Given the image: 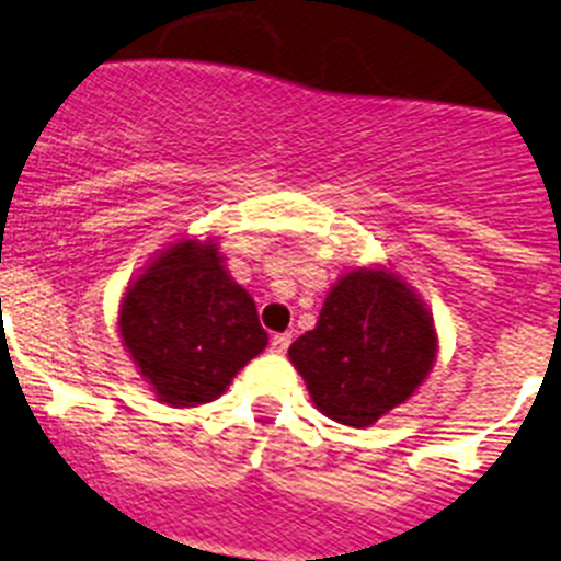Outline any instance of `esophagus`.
I'll return each instance as SVG.
<instances>
[{"mask_svg": "<svg viewBox=\"0 0 561 561\" xmlns=\"http://www.w3.org/2000/svg\"><path fill=\"white\" fill-rule=\"evenodd\" d=\"M287 348H290V334H274V337H271V352L285 354Z\"/></svg>", "mask_w": 561, "mask_h": 561, "instance_id": "obj_1", "label": "esophagus"}]
</instances>
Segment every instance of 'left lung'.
Instances as JSON below:
<instances>
[{
  "label": "left lung",
  "instance_id": "left-lung-1",
  "mask_svg": "<svg viewBox=\"0 0 561 561\" xmlns=\"http://www.w3.org/2000/svg\"><path fill=\"white\" fill-rule=\"evenodd\" d=\"M287 354L323 415L363 428L417 390L437 337L432 316L399 276L357 268L329 290L318 327Z\"/></svg>",
  "mask_w": 561,
  "mask_h": 561
}]
</instances>
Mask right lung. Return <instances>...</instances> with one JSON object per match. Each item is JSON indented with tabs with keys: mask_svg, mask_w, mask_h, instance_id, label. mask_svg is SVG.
I'll use <instances>...</instances> for the list:
<instances>
[{
	"mask_svg": "<svg viewBox=\"0 0 561 561\" xmlns=\"http://www.w3.org/2000/svg\"><path fill=\"white\" fill-rule=\"evenodd\" d=\"M221 263L216 243L180 240L122 301L118 332L129 357L171 407L218 399L268 343L254 301Z\"/></svg>",
	"mask_w": 561,
	"mask_h": 561,
	"instance_id": "1",
	"label": "right lung"
}]
</instances>
